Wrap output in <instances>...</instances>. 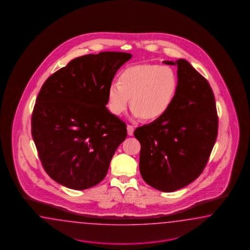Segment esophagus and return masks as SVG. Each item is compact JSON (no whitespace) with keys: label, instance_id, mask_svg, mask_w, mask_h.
<instances>
[{"label":"esophagus","instance_id":"obj_1","mask_svg":"<svg viewBox=\"0 0 250 250\" xmlns=\"http://www.w3.org/2000/svg\"><path fill=\"white\" fill-rule=\"evenodd\" d=\"M133 131H134V128L132 125H127V133L129 136H132L133 134Z\"/></svg>","mask_w":250,"mask_h":250}]
</instances>
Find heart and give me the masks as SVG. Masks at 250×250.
<instances>
[{
    "label": "heart",
    "instance_id": "1",
    "mask_svg": "<svg viewBox=\"0 0 250 250\" xmlns=\"http://www.w3.org/2000/svg\"><path fill=\"white\" fill-rule=\"evenodd\" d=\"M178 76L171 67L138 64L124 70L117 83L107 90L112 114L122 115L131 99L133 118L156 120L164 116L172 105L178 90Z\"/></svg>",
    "mask_w": 250,
    "mask_h": 250
}]
</instances>
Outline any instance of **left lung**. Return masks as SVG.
<instances>
[{
  "mask_svg": "<svg viewBox=\"0 0 250 250\" xmlns=\"http://www.w3.org/2000/svg\"><path fill=\"white\" fill-rule=\"evenodd\" d=\"M178 66V90L164 116L135 129L141 144L140 172L162 192L185 188L203 172L215 144L218 117L214 95L205 78L185 59Z\"/></svg>",
  "mask_w": 250,
  "mask_h": 250,
  "instance_id": "8db88e82",
  "label": "left lung"
}]
</instances>
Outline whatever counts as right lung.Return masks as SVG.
Wrapping results in <instances>:
<instances>
[{"label": "right lung", "mask_w": 250, "mask_h": 250, "mask_svg": "<svg viewBox=\"0 0 250 250\" xmlns=\"http://www.w3.org/2000/svg\"><path fill=\"white\" fill-rule=\"evenodd\" d=\"M122 52L80 56L52 74L39 91L31 133L44 170L68 188L100 183L126 138V125L106 108L117 70L132 58Z\"/></svg>", "instance_id": "1"}]
</instances>
